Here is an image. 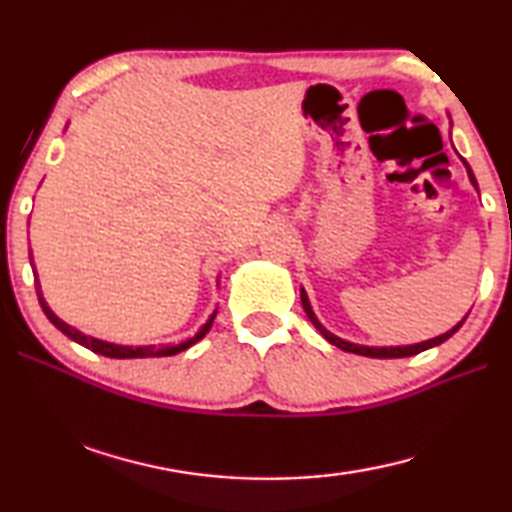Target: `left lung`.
<instances>
[{"mask_svg": "<svg viewBox=\"0 0 512 512\" xmlns=\"http://www.w3.org/2000/svg\"><path fill=\"white\" fill-rule=\"evenodd\" d=\"M463 162H465V160H463ZM465 167H467V162H465ZM467 173H470L472 185H476L474 173H472V169H470V167H467ZM300 298H302V307H305V314L309 316L311 323H314V327L318 329L320 334L325 336V339H327L329 343L336 345V348L345 350V352L361 354V357H370V359H400V357H413V354H420V352H424V350H429V348H433V345L445 343V341L449 339V336H452L454 332H458V327L463 325V323H458L454 329H449V332H447V334H443V336H436V339L424 341V343H418V345H406V348H366V345H354V343H348V341L339 339V336L329 334L327 329L318 323V318L314 316V311H311V305H309V300H307V293H305V291L300 293Z\"/></svg>", "mask_w": 512, "mask_h": 512, "instance_id": "obj_1", "label": "left lung"}]
</instances>
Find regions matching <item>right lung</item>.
<instances>
[{"mask_svg": "<svg viewBox=\"0 0 512 512\" xmlns=\"http://www.w3.org/2000/svg\"><path fill=\"white\" fill-rule=\"evenodd\" d=\"M31 266H33V257H31ZM36 291H38V300H40V307H42V311H45L47 314V318L51 320V323H54L60 332H63L65 336H69V339L72 341H76V343H81L83 348H88V350H92V352H97V354H103V357H110V359H151V357H171V354H178V352H183V350H187L189 345H194L196 341H201L203 336L210 332V327H212V320H214V316L216 314H212V318L207 320V323L203 325V329L201 332H198L194 339H189L187 343H180V345H162V348H155V345H146V348H126V345H115V343H106V341H99V339H92V336H85V334H81L79 329H74V327H69L67 323H63V320H60L54 311H51L49 307H47V302H45V298H42V293H40V284H38V275H36Z\"/></svg>", "mask_w": 512, "mask_h": 512, "instance_id": "add662e5", "label": "right lung"}]
</instances>
